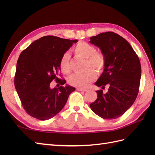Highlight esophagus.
Here are the masks:
<instances>
[{"label":"esophagus","mask_w":155,"mask_h":155,"mask_svg":"<svg viewBox=\"0 0 155 155\" xmlns=\"http://www.w3.org/2000/svg\"><path fill=\"white\" fill-rule=\"evenodd\" d=\"M77 91H84V92L87 91V89H83V88H77Z\"/></svg>","instance_id":"esophagus-1"}]
</instances>
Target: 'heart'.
Masks as SVG:
<instances>
[{"label":"heart","mask_w":155,"mask_h":155,"mask_svg":"<svg viewBox=\"0 0 155 155\" xmlns=\"http://www.w3.org/2000/svg\"><path fill=\"white\" fill-rule=\"evenodd\" d=\"M72 51L77 57L85 58V68H93L97 73L103 71L106 60L103 53L97 52L93 45L86 42H80L72 48ZM59 67L61 71L68 74L71 71L70 56L68 53L62 55L59 62ZM96 78V73L93 70L88 69L82 74H73L68 79V83L71 86L81 88H86Z\"/></svg>","instance_id":"1"}]
</instances>
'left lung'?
Returning a JSON list of instances; mask_svg holds the SVG:
<instances>
[{
    "mask_svg": "<svg viewBox=\"0 0 155 155\" xmlns=\"http://www.w3.org/2000/svg\"><path fill=\"white\" fill-rule=\"evenodd\" d=\"M99 47L106 60L104 71L95 83L104 89L96 91L97 98L91 110L104 119H115L132 106L139 93L141 66L136 52L127 41L113 32H105L90 38Z\"/></svg>",
    "mask_w": 155,
    "mask_h": 155,
    "instance_id": "1",
    "label": "left lung"
}]
</instances>
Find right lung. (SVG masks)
I'll use <instances>...</instances> for the list:
<instances>
[{
    "label": "right lung",
    "mask_w": 155,
    "mask_h": 155,
    "mask_svg": "<svg viewBox=\"0 0 155 155\" xmlns=\"http://www.w3.org/2000/svg\"><path fill=\"white\" fill-rule=\"evenodd\" d=\"M77 40L45 36L34 41L20 54L16 64L15 86L23 108L37 119L48 120L60 112L75 88L66 85L51 88L54 79H61L59 62Z\"/></svg>",
    "instance_id": "right-lung-1"
}]
</instances>
